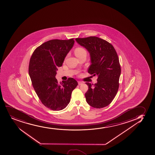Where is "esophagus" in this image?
Wrapping results in <instances>:
<instances>
[{"label":"esophagus","instance_id":"1","mask_svg":"<svg viewBox=\"0 0 155 155\" xmlns=\"http://www.w3.org/2000/svg\"><path fill=\"white\" fill-rule=\"evenodd\" d=\"M84 84L81 81H78V84L79 85H82V84Z\"/></svg>","mask_w":155,"mask_h":155}]
</instances>
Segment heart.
<instances>
[{
    "mask_svg": "<svg viewBox=\"0 0 155 155\" xmlns=\"http://www.w3.org/2000/svg\"><path fill=\"white\" fill-rule=\"evenodd\" d=\"M75 54L77 57H80V56L83 55L84 54H87V52L84 48L82 47H78L75 49Z\"/></svg>",
    "mask_w": 155,
    "mask_h": 155,
    "instance_id": "obj_1",
    "label": "heart"
}]
</instances>
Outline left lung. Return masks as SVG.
<instances>
[{
	"mask_svg": "<svg viewBox=\"0 0 155 155\" xmlns=\"http://www.w3.org/2000/svg\"><path fill=\"white\" fill-rule=\"evenodd\" d=\"M77 43L89 52L91 65L88 73L97 76L96 84L86 82L85 94L87 104L95 108H102L111 103L117 95L121 70L114 48L106 41L98 37L76 38Z\"/></svg>",
	"mask_w": 155,
	"mask_h": 155,
	"instance_id": "1",
	"label": "left lung"
}]
</instances>
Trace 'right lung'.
<instances>
[{
	"mask_svg": "<svg viewBox=\"0 0 155 155\" xmlns=\"http://www.w3.org/2000/svg\"><path fill=\"white\" fill-rule=\"evenodd\" d=\"M74 43L73 38L48 41L35 49L30 60L29 75L33 88L42 104L54 111L68 106L78 85L73 78L60 83L56 78L58 68L62 66Z\"/></svg>",
	"mask_w": 155,
	"mask_h": 155,
	"instance_id": "right-lung-1",
	"label": "right lung"
}]
</instances>
